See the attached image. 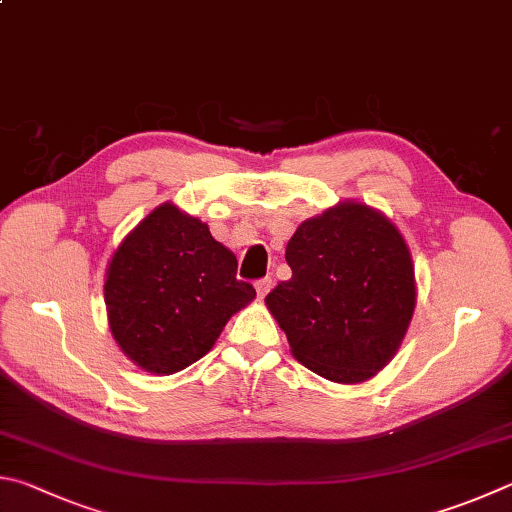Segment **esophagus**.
I'll return each mask as SVG.
<instances>
[{"mask_svg":"<svg viewBox=\"0 0 512 512\" xmlns=\"http://www.w3.org/2000/svg\"><path fill=\"white\" fill-rule=\"evenodd\" d=\"M271 288H273V280H271V277H264V280L255 282V291H257L259 297H262V300H264V297H266L268 293H271Z\"/></svg>","mask_w":512,"mask_h":512,"instance_id":"obj_1","label":"esophagus"}]
</instances>
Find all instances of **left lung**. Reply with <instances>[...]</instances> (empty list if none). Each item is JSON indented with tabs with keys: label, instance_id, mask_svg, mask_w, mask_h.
Instances as JSON below:
<instances>
[{
	"label": "left lung",
	"instance_id": "8db88e82",
	"mask_svg": "<svg viewBox=\"0 0 512 512\" xmlns=\"http://www.w3.org/2000/svg\"><path fill=\"white\" fill-rule=\"evenodd\" d=\"M293 277L266 295L291 353L313 374L356 385L383 371L410 329V246L383 212L340 201L302 221L286 244Z\"/></svg>",
	"mask_w": 512,
	"mask_h": 512
}]
</instances>
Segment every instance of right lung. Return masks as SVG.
<instances>
[{
    "label": "right lung",
    "instance_id": "add662e5",
    "mask_svg": "<svg viewBox=\"0 0 512 512\" xmlns=\"http://www.w3.org/2000/svg\"><path fill=\"white\" fill-rule=\"evenodd\" d=\"M253 300L255 288L237 280L235 253L172 201L127 232L105 273L111 336L154 376L206 356L226 322Z\"/></svg>",
    "mask_w": 512,
    "mask_h": 512
}]
</instances>
